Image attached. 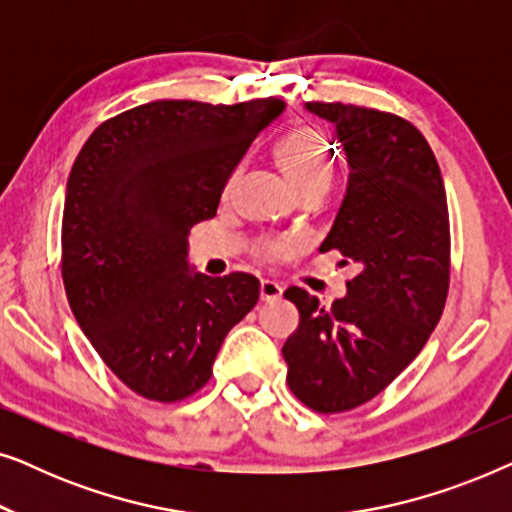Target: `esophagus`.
Instances as JSON below:
<instances>
[{
	"label": "esophagus",
	"instance_id": "1",
	"mask_svg": "<svg viewBox=\"0 0 512 512\" xmlns=\"http://www.w3.org/2000/svg\"><path fill=\"white\" fill-rule=\"evenodd\" d=\"M277 298H282V286L272 279H263L261 282V300L263 303H275Z\"/></svg>",
	"mask_w": 512,
	"mask_h": 512
}]
</instances>
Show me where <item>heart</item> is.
I'll list each match as a JSON object with an SVG mask.
<instances>
[{
    "mask_svg": "<svg viewBox=\"0 0 512 512\" xmlns=\"http://www.w3.org/2000/svg\"><path fill=\"white\" fill-rule=\"evenodd\" d=\"M275 160L284 172L293 191L298 195L312 191H326L335 170V151L331 139L314 125H298L286 132L275 146ZM258 258L263 261H279L296 251L291 242L263 240L258 244Z\"/></svg>",
    "mask_w": 512,
    "mask_h": 512,
    "instance_id": "obj_1",
    "label": "heart"
}]
</instances>
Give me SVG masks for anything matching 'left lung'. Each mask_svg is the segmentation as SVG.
<instances>
[{"label": "left lung", "instance_id": "obj_1", "mask_svg": "<svg viewBox=\"0 0 512 512\" xmlns=\"http://www.w3.org/2000/svg\"><path fill=\"white\" fill-rule=\"evenodd\" d=\"M335 125L349 184L321 251L356 263L347 296L321 305L284 291L300 312L282 354L293 396L321 415L389 387L422 352L450 289V216L440 167L410 121L342 102H307Z\"/></svg>", "mask_w": 512, "mask_h": 512}]
</instances>
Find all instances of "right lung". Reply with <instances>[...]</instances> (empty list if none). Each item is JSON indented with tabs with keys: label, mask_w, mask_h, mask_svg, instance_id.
Instances as JSON below:
<instances>
[{
	"label": "right lung",
	"mask_w": 512,
	"mask_h": 512,
	"mask_svg": "<svg viewBox=\"0 0 512 512\" xmlns=\"http://www.w3.org/2000/svg\"><path fill=\"white\" fill-rule=\"evenodd\" d=\"M282 111L277 97L139 104L74 160L62 212L69 307L111 373L149 401L205 387L223 338L258 303L247 272L188 270V235L216 216L228 177Z\"/></svg>",
	"instance_id": "right-lung-1"
}]
</instances>
